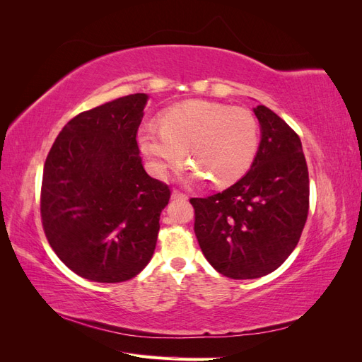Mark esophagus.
Instances as JSON below:
<instances>
[{
	"label": "esophagus",
	"mask_w": 362,
	"mask_h": 362,
	"mask_svg": "<svg viewBox=\"0 0 362 362\" xmlns=\"http://www.w3.org/2000/svg\"><path fill=\"white\" fill-rule=\"evenodd\" d=\"M172 198H173V199H187V194L175 189V190L172 192Z\"/></svg>",
	"instance_id": "esophagus-1"
}]
</instances>
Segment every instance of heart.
Masks as SVG:
<instances>
[{"label": "heart", "instance_id": "b5f03b06", "mask_svg": "<svg viewBox=\"0 0 362 362\" xmlns=\"http://www.w3.org/2000/svg\"><path fill=\"white\" fill-rule=\"evenodd\" d=\"M137 144L149 170L158 178L166 177L187 151L192 163L185 177L229 185L242 178L254 163L259 148V125L247 108L193 100L164 110L160 127H141Z\"/></svg>", "mask_w": 362, "mask_h": 362}]
</instances>
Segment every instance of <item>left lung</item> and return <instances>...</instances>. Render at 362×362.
Listing matches in <instances>:
<instances>
[{"label": "left lung", "instance_id": "8db88e82", "mask_svg": "<svg viewBox=\"0 0 362 362\" xmlns=\"http://www.w3.org/2000/svg\"><path fill=\"white\" fill-rule=\"evenodd\" d=\"M254 113L261 141L250 170L221 193L190 199L205 258L231 279L276 270L298 246L310 210L299 136L266 105H257Z\"/></svg>", "mask_w": 362, "mask_h": 362}]
</instances>
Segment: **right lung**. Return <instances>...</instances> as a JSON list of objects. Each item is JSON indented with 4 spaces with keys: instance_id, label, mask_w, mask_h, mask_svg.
Here are the masks:
<instances>
[{
    "instance_id": "right-lung-1",
    "label": "right lung",
    "mask_w": 362,
    "mask_h": 362,
    "mask_svg": "<svg viewBox=\"0 0 362 362\" xmlns=\"http://www.w3.org/2000/svg\"><path fill=\"white\" fill-rule=\"evenodd\" d=\"M146 101L134 93L76 115L43 166V231L57 257L86 279L128 281L154 254L170 189L141 164L137 131Z\"/></svg>"
}]
</instances>
